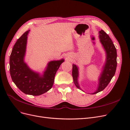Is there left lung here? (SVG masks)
Masks as SVG:
<instances>
[{"label": "left lung", "mask_w": 130, "mask_h": 130, "mask_svg": "<svg viewBox=\"0 0 130 130\" xmlns=\"http://www.w3.org/2000/svg\"><path fill=\"white\" fill-rule=\"evenodd\" d=\"M100 41L104 47L107 53V59L105 66L103 68L101 77L99 78V86L96 92L93 94L100 92L104 90L111 80L115 74L117 67V52L115 45H113L111 38L103 30L99 31ZM72 75L76 86L80 89L77 82L78 76V68L76 65H72Z\"/></svg>", "instance_id": "8db88e82"}]
</instances>
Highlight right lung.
<instances>
[{"label":"right lung","instance_id":"add662e5","mask_svg":"<svg viewBox=\"0 0 130 130\" xmlns=\"http://www.w3.org/2000/svg\"><path fill=\"white\" fill-rule=\"evenodd\" d=\"M29 31H27L21 36L13 46L9 58L10 74L13 82L22 92L26 94L40 95L52 87L56 72L64 60L49 62L42 76L31 70L24 62Z\"/></svg>","mask_w":130,"mask_h":130}]
</instances>
